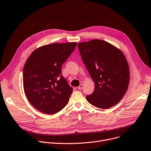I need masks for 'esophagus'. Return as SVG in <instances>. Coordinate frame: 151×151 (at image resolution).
I'll return each mask as SVG.
<instances>
[{
    "instance_id": "esophagus-1",
    "label": "esophagus",
    "mask_w": 151,
    "mask_h": 151,
    "mask_svg": "<svg viewBox=\"0 0 151 151\" xmlns=\"http://www.w3.org/2000/svg\"><path fill=\"white\" fill-rule=\"evenodd\" d=\"M83 88V84H81L80 86H78V89L79 90H81Z\"/></svg>"
}]
</instances>
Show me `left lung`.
Instances as JSON below:
<instances>
[{"instance_id": "left-lung-1", "label": "left lung", "mask_w": 151, "mask_h": 151, "mask_svg": "<svg viewBox=\"0 0 151 151\" xmlns=\"http://www.w3.org/2000/svg\"><path fill=\"white\" fill-rule=\"evenodd\" d=\"M82 60L95 83L86 96L93 106L108 109L121 100L128 89L130 70L122 52L105 41L93 40L78 44Z\"/></svg>"}]
</instances>
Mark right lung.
I'll use <instances>...</instances> for the list:
<instances>
[{
  "label": "right lung",
  "mask_w": 151,
  "mask_h": 151,
  "mask_svg": "<svg viewBox=\"0 0 151 151\" xmlns=\"http://www.w3.org/2000/svg\"><path fill=\"white\" fill-rule=\"evenodd\" d=\"M76 42L52 43L32 52L23 69V86L31 104L42 113H57L68 103L73 91L62 75L63 63L74 51Z\"/></svg>",
  "instance_id": "add662e5"
}]
</instances>
